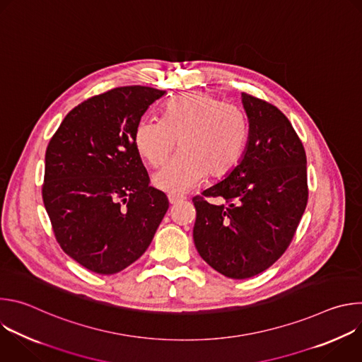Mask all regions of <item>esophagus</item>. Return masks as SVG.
<instances>
[{
  "label": "esophagus",
  "mask_w": 362,
  "mask_h": 362,
  "mask_svg": "<svg viewBox=\"0 0 362 362\" xmlns=\"http://www.w3.org/2000/svg\"><path fill=\"white\" fill-rule=\"evenodd\" d=\"M183 200H185V197L180 196V194H169V203L170 204H177V203H180Z\"/></svg>",
  "instance_id": "esophagus-1"
}]
</instances>
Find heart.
<instances>
[{"label":"heart","mask_w":362,"mask_h":362,"mask_svg":"<svg viewBox=\"0 0 362 362\" xmlns=\"http://www.w3.org/2000/svg\"><path fill=\"white\" fill-rule=\"evenodd\" d=\"M182 151L153 179L158 189L179 194L200 182L229 175L239 163L247 122L240 107L204 93H183L169 100L162 119L143 117L134 130L140 156L151 166H162L177 146Z\"/></svg>","instance_id":"obj_1"}]
</instances>
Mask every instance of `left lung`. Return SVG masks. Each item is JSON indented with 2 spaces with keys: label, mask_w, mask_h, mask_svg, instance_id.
I'll list each match as a JSON object with an SVG mask.
<instances>
[{
  "label": "left lung",
  "mask_w": 362,
  "mask_h": 362,
  "mask_svg": "<svg viewBox=\"0 0 362 362\" xmlns=\"http://www.w3.org/2000/svg\"><path fill=\"white\" fill-rule=\"evenodd\" d=\"M249 137L242 160L218 185L192 199L193 240L219 274L246 279L288 249L308 202L306 154L288 117L271 103L242 93ZM206 197H222L214 205Z\"/></svg>",
  "instance_id": "obj_1"
}]
</instances>
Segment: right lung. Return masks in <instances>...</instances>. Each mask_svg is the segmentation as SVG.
<instances>
[{
  "mask_svg": "<svg viewBox=\"0 0 362 362\" xmlns=\"http://www.w3.org/2000/svg\"><path fill=\"white\" fill-rule=\"evenodd\" d=\"M165 93L126 86L93 95L47 146L45 211L62 249L91 272L113 275L137 261L169 209L134 144L137 123Z\"/></svg>",
  "mask_w": 362,
  "mask_h": 362,
  "instance_id": "right-lung-1",
  "label": "right lung"
}]
</instances>
